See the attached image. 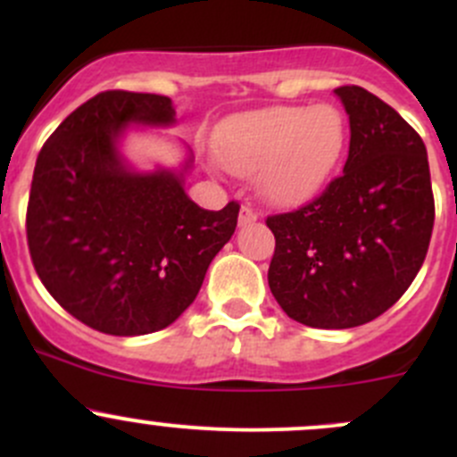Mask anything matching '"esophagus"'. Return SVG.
<instances>
[{
    "mask_svg": "<svg viewBox=\"0 0 457 457\" xmlns=\"http://www.w3.org/2000/svg\"><path fill=\"white\" fill-rule=\"evenodd\" d=\"M256 219H258V212L250 205V203H245V205L241 207V214H238V225H241V228H245V225L256 223Z\"/></svg>",
    "mask_w": 457,
    "mask_h": 457,
    "instance_id": "1",
    "label": "esophagus"
}]
</instances>
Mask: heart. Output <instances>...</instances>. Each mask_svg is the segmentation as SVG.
Here are the masks:
<instances>
[{
  "label": "heart",
  "instance_id": "heart-1",
  "mask_svg": "<svg viewBox=\"0 0 457 457\" xmlns=\"http://www.w3.org/2000/svg\"><path fill=\"white\" fill-rule=\"evenodd\" d=\"M347 123L334 105H271L223 121L214 139L220 163L254 174L274 205H301L327 186L343 159Z\"/></svg>",
  "mask_w": 457,
  "mask_h": 457
}]
</instances>
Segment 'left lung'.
Segmentation results:
<instances>
[{
  "label": "left lung",
  "mask_w": 457,
  "mask_h": 457,
  "mask_svg": "<svg viewBox=\"0 0 457 457\" xmlns=\"http://www.w3.org/2000/svg\"><path fill=\"white\" fill-rule=\"evenodd\" d=\"M336 95L349 114L343 174L298 210L267 216L270 289L294 320L349 329L385 314L425 262L436 219L420 135L361 86Z\"/></svg>",
  "instance_id": "8db88e82"
}]
</instances>
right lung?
I'll return each instance as SVG.
<instances>
[{"label": "right lung", "instance_id": "add662e5", "mask_svg": "<svg viewBox=\"0 0 457 457\" xmlns=\"http://www.w3.org/2000/svg\"><path fill=\"white\" fill-rule=\"evenodd\" d=\"M128 123L170 126L168 96L105 90L68 114L41 147L26 210L37 276L84 325L141 336L172 325L232 238L237 201L203 210L183 174H137L117 139Z\"/></svg>", "mask_w": 457, "mask_h": 457}]
</instances>
